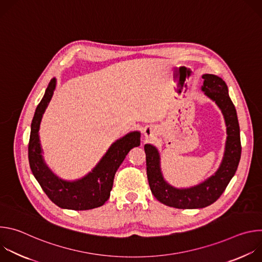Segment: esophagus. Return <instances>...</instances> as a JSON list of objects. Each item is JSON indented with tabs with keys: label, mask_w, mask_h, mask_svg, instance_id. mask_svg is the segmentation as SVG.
I'll return each instance as SVG.
<instances>
[{
	"label": "esophagus",
	"mask_w": 262,
	"mask_h": 262,
	"mask_svg": "<svg viewBox=\"0 0 262 262\" xmlns=\"http://www.w3.org/2000/svg\"><path fill=\"white\" fill-rule=\"evenodd\" d=\"M144 135L147 139H152L156 135L155 133V128L151 127V126H147L145 129H144Z\"/></svg>",
	"instance_id": "34e87169"
}]
</instances>
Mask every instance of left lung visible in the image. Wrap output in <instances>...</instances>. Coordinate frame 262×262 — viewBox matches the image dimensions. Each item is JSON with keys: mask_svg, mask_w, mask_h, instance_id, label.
Masks as SVG:
<instances>
[{"mask_svg": "<svg viewBox=\"0 0 262 262\" xmlns=\"http://www.w3.org/2000/svg\"><path fill=\"white\" fill-rule=\"evenodd\" d=\"M201 90L221 108L227 126L225 152L217 171L203 182L188 189H176L170 185L163 176L161 159L158 149L146 144V168L149 186L154 196L163 204L181 208H203L215 202L227 188L234 176L242 154L239 125L236 110L228 94V87L220 77L214 74H203Z\"/></svg>", "mask_w": 262, "mask_h": 262, "instance_id": "8db88e82", "label": "left lung"}]
</instances>
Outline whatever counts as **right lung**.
<instances>
[{"label": "right lung", "instance_id": "1", "mask_svg": "<svg viewBox=\"0 0 262 262\" xmlns=\"http://www.w3.org/2000/svg\"><path fill=\"white\" fill-rule=\"evenodd\" d=\"M56 83V78H53L32 120L28 148L31 171L47 196L59 207L73 210L99 207L108 199L115 173L126 155L134 147L140 146L141 135L139 132H132L114 142L94 169L83 178L73 181L59 178L45 163L39 142L40 122L53 97Z\"/></svg>", "mask_w": 262, "mask_h": 262}]
</instances>
